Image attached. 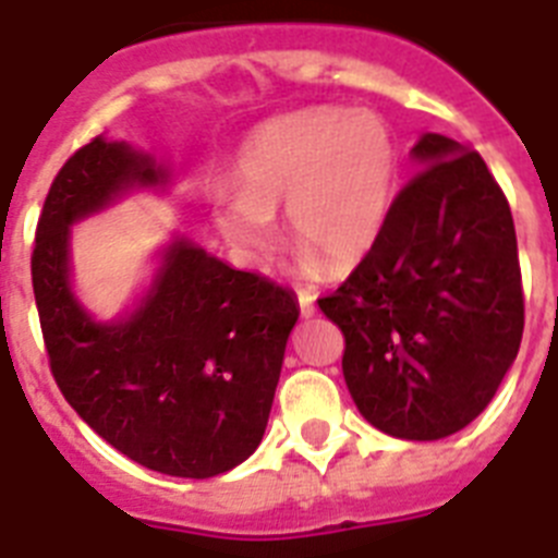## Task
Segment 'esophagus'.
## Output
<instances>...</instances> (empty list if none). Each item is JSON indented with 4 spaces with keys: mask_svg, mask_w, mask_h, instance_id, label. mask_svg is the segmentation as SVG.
<instances>
[{
    "mask_svg": "<svg viewBox=\"0 0 558 558\" xmlns=\"http://www.w3.org/2000/svg\"><path fill=\"white\" fill-rule=\"evenodd\" d=\"M299 310H302L304 318H313V315H315V295L299 293Z\"/></svg>",
    "mask_w": 558,
    "mask_h": 558,
    "instance_id": "obj_1",
    "label": "esophagus"
}]
</instances>
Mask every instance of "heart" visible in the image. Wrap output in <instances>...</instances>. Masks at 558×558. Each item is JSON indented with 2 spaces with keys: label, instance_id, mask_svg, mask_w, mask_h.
I'll use <instances>...</instances> for the list:
<instances>
[{
  "label": "heart",
  "instance_id": "1",
  "mask_svg": "<svg viewBox=\"0 0 558 558\" xmlns=\"http://www.w3.org/2000/svg\"><path fill=\"white\" fill-rule=\"evenodd\" d=\"M402 172L391 122L360 108H310L256 128L236 156V192L209 198L220 236L245 263L276 248L274 215L307 270H349L386 229Z\"/></svg>",
  "mask_w": 558,
  "mask_h": 558
}]
</instances>
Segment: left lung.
<instances>
[{
    "label": "left lung",
    "mask_w": 558,
    "mask_h": 558,
    "mask_svg": "<svg viewBox=\"0 0 558 558\" xmlns=\"http://www.w3.org/2000/svg\"><path fill=\"white\" fill-rule=\"evenodd\" d=\"M422 170L377 245L318 307L343 332V377L377 430L436 441L492 402L525 327L509 201L481 153L425 133Z\"/></svg>",
    "instance_id": "obj_1"
}]
</instances>
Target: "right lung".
<instances>
[{"instance_id": "right-lung-1", "label": "right lung", "mask_w": 558, "mask_h": 558, "mask_svg": "<svg viewBox=\"0 0 558 558\" xmlns=\"http://www.w3.org/2000/svg\"><path fill=\"white\" fill-rule=\"evenodd\" d=\"M156 184H167L165 167L125 142L97 136L69 156L29 259L38 322L49 372L97 436L161 475L215 477L263 441L299 307L268 276L181 236L140 307L97 324L69 288V226Z\"/></svg>"}]
</instances>
